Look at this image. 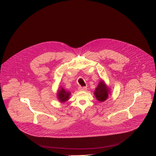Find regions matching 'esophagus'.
<instances>
[{"label": "esophagus", "mask_w": 156, "mask_h": 156, "mask_svg": "<svg viewBox=\"0 0 156 156\" xmlns=\"http://www.w3.org/2000/svg\"><path fill=\"white\" fill-rule=\"evenodd\" d=\"M78 90H79L80 91H86V90H87V87H85V86H83V87L80 86V87H79Z\"/></svg>", "instance_id": "34e87169"}]
</instances>
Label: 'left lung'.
I'll return each instance as SVG.
<instances>
[{
  "label": "left lung",
  "instance_id": "obj_1",
  "mask_svg": "<svg viewBox=\"0 0 156 156\" xmlns=\"http://www.w3.org/2000/svg\"><path fill=\"white\" fill-rule=\"evenodd\" d=\"M108 88L106 86L104 83L102 81H101L94 92L96 99L101 102L105 101L108 98Z\"/></svg>",
  "mask_w": 156,
  "mask_h": 156
}]
</instances>
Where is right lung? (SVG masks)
<instances>
[{
    "instance_id": "1",
    "label": "right lung",
    "mask_w": 156,
    "mask_h": 156,
    "mask_svg": "<svg viewBox=\"0 0 156 156\" xmlns=\"http://www.w3.org/2000/svg\"><path fill=\"white\" fill-rule=\"evenodd\" d=\"M57 94V97L60 102H65L69 100L70 93H69V91H66L63 88H62L58 91Z\"/></svg>"
}]
</instances>
